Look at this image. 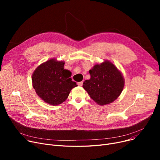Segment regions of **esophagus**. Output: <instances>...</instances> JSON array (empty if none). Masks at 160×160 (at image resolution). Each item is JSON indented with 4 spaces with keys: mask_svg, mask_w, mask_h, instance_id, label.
<instances>
[{
    "mask_svg": "<svg viewBox=\"0 0 160 160\" xmlns=\"http://www.w3.org/2000/svg\"><path fill=\"white\" fill-rule=\"evenodd\" d=\"M77 84L79 86H82L83 85V82H77Z\"/></svg>",
    "mask_w": 160,
    "mask_h": 160,
    "instance_id": "esophagus-1",
    "label": "esophagus"
}]
</instances>
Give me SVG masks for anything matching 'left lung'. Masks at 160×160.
Here are the masks:
<instances>
[{
	"label": "left lung",
	"instance_id": "obj_1",
	"mask_svg": "<svg viewBox=\"0 0 160 160\" xmlns=\"http://www.w3.org/2000/svg\"><path fill=\"white\" fill-rule=\"evenodd\" d=\"M89 72L91 78L83 83V88L97 104H110L119 97L124 86V79L113 63L105 60L97 63Z\"/></svg>",
	"mask_w": 160,
	"mask_h": 160
}]
</instances>
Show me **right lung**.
Here are the masks:
<instances>
[{
	"mask_svg": "<svg viewBox=\"0 0 160 160\" xmlns=\"http://www.w3.org/2000/svg\"><path fill=\"white\" fill-rule=\"evenodd\" d=\"M64 64L63 61L52 58L39 65L32 74V86L36 93L50 105L63 102L71 89L77 86L71 78V71L64 69Z\"/></svg>",
	"mask_w": 160,
	"mask_h": 160,
	"instance_id": "add662e5",
	"label": "right lung"
}]
</instances>
